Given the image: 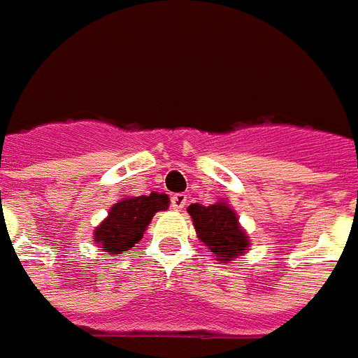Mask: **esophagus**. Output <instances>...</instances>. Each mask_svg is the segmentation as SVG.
<instances>
[{"label": "esophagus", "instance_id": "1", "mask_svg": "<svg viewBox=\"0 0 358 358\" xmlns=\"http://www.w3.org/2000/svg\"><path fill=\"white\" fill-rule=\"evenodd\" d=\"M187 194H173L170 199L171 208H176V210H182V208L187 207Z\"/></svg>", "mask_w": 358, "mask_h": 358}]
</instances>
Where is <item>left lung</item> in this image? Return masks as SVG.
Wrapping results in <instances>:
<instances>
[{"label": "left lung", "mask_w": 358, "mask_h": 358, "mask_svg": "<svg viewBox=\"0 0 358 358\" xmlns=\"http://www.w3.org/2000/svg\"><path fill=\"white\" fill-rule=\"evenodd\" d=\"M188 214L192 216L199 240L216 259L227 262L244 253L248 248V236L240 229L238 218L227 203H214L208 207L190 205Z\"/></svg>", "instance_id": "obj_1"}]
</instances>
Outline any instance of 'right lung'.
<instances>
[{
    "label": "right lung",
    "mask_w": 358,
    "mask_h": 358,
    "mask_svg": "<svg viewBox=\"0 0 358 358\" xmlns=\"http://www.w3.org/2000/svg\"><path fill=\"white\" fill-rule=\"evenodd\" d=\"M168 203L170 201L166 194L157 192H151L150 196L127 197L116 203L107 220L96 229L94 242H98L108 255L129 250L142 240L153 214L168 208Z\"/></svg>",
    "instance_id": "obj_1"
}]
</instances>
